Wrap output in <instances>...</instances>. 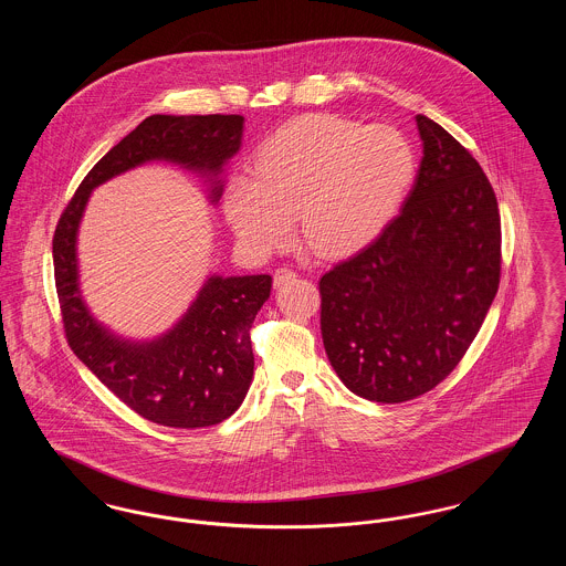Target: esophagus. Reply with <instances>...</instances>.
Listing matches in <instances>:
<instances>
[{
  "label": "esophagus",
  "instance_id": "esophagus-1",
  "mask_svg": "<svg viewBox=\"0 0 566 566\" xmlns=\"http://www.w3.org/2000/svg\"><path fill=\"white\" fill-rule=\"evenodd\" d=\"M295 271L289 270V268H277L275 273H273V286H282V284H286V282L295 280Z\"/></svg>",
  "mask_w": 566,
  "mask_h": 566
}]
</instances>
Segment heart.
Listing matches in <instances>:
<instances>
[{"label":"heart","mask_w":566,"mask_h":566,"mask_svg":"<svg viewBox=\"0 0 566 566\" xmlns=\"http://www.w3.org/2000/svg\"><path fill=\"white\" fill-rule=\"evenodd\" d=\"M416 174L411 144L388 125L305 114L268 137L254 174H233L224 216L238 240L268 254L296 233L314 254L346 256L397 214Z\"/></svg>","instance_id":"obj_1"}]
</instances>
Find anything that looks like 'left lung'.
<instances>
[{
  "mask_svg": "<svg viewBox=\"0 0 566 566\" xmlns=\"http://www.w3.org/2000/svg\"><path fill=\"white\" fill-rule=\"evenodd\" d=\"M416 123L422 161L401 212L318 282L326 356L376 403L416 399L450 376L501 280V216L484 169L441 125Z\"/></svg>",
  "mask_w": 566,
  "mask_h": 566,
  "instance_id": "8db88e82",
  "label": "left lung"
}]
</instances>
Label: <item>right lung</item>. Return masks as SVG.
<instances>
[{"label":"right lung","instance_id":"1","mask_svg":"<svg viewBox=\"0 0 566 566\" xmlns=\"http://www.w3.org/2000/svg\"><path fill=\"white\" fill-rule=\"evenodd\" d=\"M243 116L153 114L84 176L54 229V284L70 348L142 418L171 429L227 420L254 374L250 328L270 298L271 275H212L178 324L153 342H129L97 323L78 289L76 238L91 190L148 161L178 163L222 192V167L240 150Z\"/></svg>","mask_w":566,"mask_h":566}]
</instances>
